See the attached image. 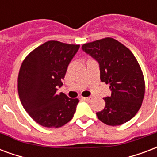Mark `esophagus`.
<instances>
[{
	"mask_svg": "<svg viewBox=\"0 0 157 157\" xmlns=\"http://www.w3.org/2000/svg\"><path fill=\"white\" fill-rule=\"evenodd\" d=\"M92 99H93V98H92V97H87V98H83V100H84V101H86V102H90V101H92Z\"/></svg>",
	"mask_w": 157,
	"mask_h": 157,
	"instance_id": "34e87169",
	"label": "esophagus"
}]
</instances>
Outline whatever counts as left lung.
<instances>
[{
	"mask_svg": "<svg viewBox=\"0 0 157 157\" xmlns=\"http://www.w3.org/2000/svg\"><path fill=\"white\" fill-rule=\"evenodd\" d=\"M82 49L99 63L100 79L112 91L106 97L105 108L97 113L98 118L109 126H118L135 116L145 94L141 67L130 49L113 38L83 44Z\"/></svg>",
	"mask_w": 157,
	"mask_h": 157,
	"instance_id": "left-lung-1",
	"label": "left lung"
}]
</instances>
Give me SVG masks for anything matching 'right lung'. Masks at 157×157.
Wrapping results in <instances>:
<instances>
[{"label": "right lung", "instance_id": "obj_1", "mask_svg": "<svg viewBox=\"0 0 157 157\" xmlns=\"http://www.w3.org/2000/svg\"><path fill=\"white\" fill-rule=\"evenodd\" d=\"M79 44L49 40L27 55L18 75L21 104L34 121L45 128H60L74 117L78 98L57 94Z\"/></svg>", "mask_w": 157, "mask_h": 157}]
</instances>
